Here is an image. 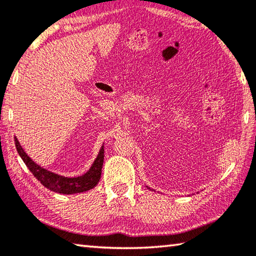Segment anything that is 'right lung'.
Returning a JSON list of instances; mask_svg holds the SVG:
<instances>
[{
	"mask_svg": "<svg viewBox=\"0 0 256 256\" xmlns=\"http://www.w3.org/2000/svg\"><path fill=\"white\" fill-rule=\"evenodd\" d=\"M16 148L20 157L22 158L26 166L29 168V170L32 172V175L40 182V183L53 192L60 193V194H74V193H81L86 192L94 188V186L98 184L99 180L102 176V168L104 164V146H102L99 154L97 156L96 160H94V164L90 168L88 172L84 175L79 177H73V178H68V177H63L54 172H48L38 166L34 164L32 159L28 157V154L24 152V149L21 148L19 141L14 138Z\"/></svg>",
	"mask_w": 256,
	"mask_h": 256,
	"instance_id": "add662e5",
	"label": "right lung"
}]
</instances>
